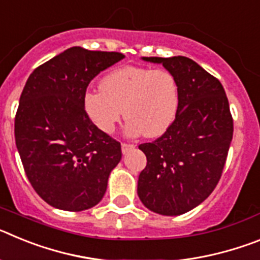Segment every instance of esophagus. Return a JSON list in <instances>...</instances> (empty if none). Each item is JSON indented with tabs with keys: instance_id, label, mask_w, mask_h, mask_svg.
Returning <instances> with one entry per match:
<instances>
[{
	"instance_id": "1",
	"label": "esophagus",
	"mask_w": 260,
	"mask_h": 260,
	"mask_svg": "<svg viewBox=\"0 0 260 260\" xmlns=\"http://www.w3.org/2000/svg\"><path fill=\"white\" fill-rule=\"evenodd\" d=\"M135 148L134 144H128V143H122L121 144V150H122V153H127L130 151H133Z\"/></svg>"
}]
</instances>
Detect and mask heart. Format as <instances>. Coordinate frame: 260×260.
I'll return each mask as SVG.
<instances>
[{
    "mask_svg": "<svg viewBox=\"0 0 260 260\" xmlns=\"http://www.w3.org/2000/svg\"><path fill=\"white\" fill-rule=\"evenodd\" d=\"M180 104L176 78L165 69L122 66L108 73L100 91L83 96V109L89 121L104 134H112L122 114L126 132L157 138L171 127Z\"/></svg>",
    "mask_w": 260,
    "mask_h": 260,
    "instance_id": "heart-1",
    "label": "heart"
}]
</instances>
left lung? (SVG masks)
Here are the masks:
<instances>
[{
  "mask_svg": "<svg viewBox=\"0 0 260 260\" xmlns=\"http://www.w3.org/2000/svg\"><path fill=\"white\" fill-rule=\"evenodd\" d=\"M162 63L176 78L180 104L171 127L139 150L147 165L138 197L152 212L177 216L210 197L221 177L233 138V118L219 79L183 56L143 57Z\"/></svg>",
  "mask_w": 260,
  "mask_h": 260,
  "instance_id": "1",
  "label": "left lung"
}]
</instances>
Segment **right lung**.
I'll return each mask as SVG.
<instances>
[{
	"label": "right lung",
	"mask_w": 260,
	"mask_h": 260,
	"mask_svg": "<svg viewBox=\"0 0 260 260\" xmlns=\"http://www.w3.org/2000/svg\"><path fill=\"white\" fill-rule=\"evenodd\" d=\"M122 53L73 47L32 71L15 116V143L27 178L52 207L84 211L102 201L121 144L83 109L89 82Z\"/></svg>",
	"instance_id": "right-lung-1"
}]
</instances>
